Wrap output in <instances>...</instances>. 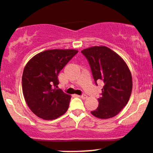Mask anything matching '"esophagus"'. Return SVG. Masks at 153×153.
I'll return each instance as SVG.
<instances>
[{
	"instance_id": "esophagus-1",
	"label": "esophagus",
	"mask_w": 153,
	"mask_h": 153,
	"mask_svg": "<svg viewBox=\"0 0 153 153\" xmlns=\"http://www.w3.org/2000/svg\"><path fill=\"white\" fill-rule=\"evenodd\" d=\"M80 97V98H82V99H87L88 98V96L86 95H80V96H79Z\"/></svg>"
}]
</instances>
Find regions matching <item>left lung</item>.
Returning a JSON list of instances; mask_svg holds the SVG:
<instances>
[{
    "instance_id": "left-lung-1",
    "label": "left lung",
    "mask_w": 153,
    "mask_h": 153,
    "mask_svg": "<svg viewBox=\"0 0 153 153\" xmlns=\"http://www.w3.org/2000/svg\"><path fill=\"white\" fill-rule=\"evenodd\" d=\"M81 53L89 62L95 83L104 82L102 96L97 99L99 105L92 115L100 119L115 117L131 95L132 79L129 68L118 54L104 45L88 48Z\"/></svg>"
}]
</instances>
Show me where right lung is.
<instances>
[{
	"label": "right lung",
	"instance_id": "add662e5",
	"mask_svg": "<svg viewBox=\"0 0 153 153\" xmlns=\"http://www.w3.org/2000/svg\"><path fill=\"white\" fill-rule=\"evenodd\" d=\"M78 52L74 49L48 50L36 54L25 65L22 76L23 96L38 117L55 120L68 109L71 96L58 89V75Z\"/></svg>",
	"mask_w": 153,
	"mask_h": 153
}]
</instances>
